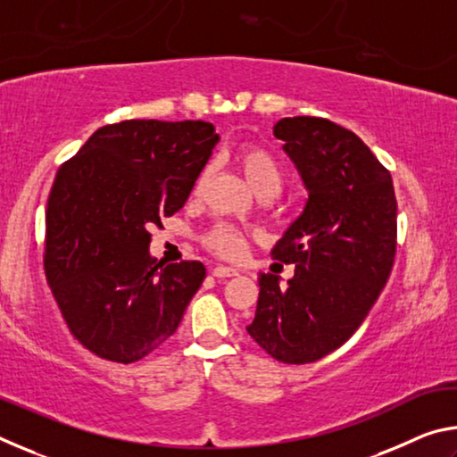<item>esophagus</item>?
Listing matches in <instances>:
<instances>
[{"mask_svg":"<svg viewBox=\"0 0 457 457\" xmlns=\"http://www.w3.org/2000/svg\"><path fill=\"white\" fill-rule=\"evenodd\" d=\"M212 274L215 278H231V276H237V270L236 268H228V266H215Z\"/></svg>","mask_w":457,"mask_h":457,"instance_id":"esophagus-1","label":"esophagus"}]
</instances>
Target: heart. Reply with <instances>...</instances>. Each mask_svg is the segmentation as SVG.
Returning <instances> with one entry per match:
<instances>
[{
	"label": "heart",
	"mask_w": 457,
	"mask_h": 457,
	"mask_svg": "<svg viewBox=\"0 0 457 457\" xmlns=\"http://www.w3.org/2000/svg\"><path fill=\"white\" fill-rule=\"evenodd\" d=\"M236 165L250 187L260 193H272L276 195L282 187L284 173L278 159L268 149H262L256 145H242L236 153ZM207 173L204 171L195 181V193L204 187ZM207 250H212L215 256L223 260H239L244 258L247 250V231L239 229L229 223H218V226L207 231L204 237Z\"/></svg>",
	"instance_id": "b5f03b06"
}]
</instances>
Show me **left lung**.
<instances>
[{
  "instance_id": "8db88e82",
  "label": "left lung",
  "mask_w": 457,
  "mask_h": 457,
  "mask_svg": "<svg viewBox=\"0 0 457 457\" xmlns=\"http://www.w3.org/2000/svg\"><path fill=\"white\" fill-rule=\"evenodd\" d=\"M276 138L296 165L308 199L274 245L296 264L292 280L260 274L247 332L270 357L314 362L353 337L377 303L395 262L397 199L391 173L353 133L319 117L282 119Z\"/></svg>"
}]
</instances>
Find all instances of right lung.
Here are the masks:
<instances>
[{"instance_id":"1","label":"right lung","mask_w":457,"mask_h":457,"mask_svg":"<svg viewBox=\"0 0 457 457\" xmlns=\"http://www.w3.org/2000/svg\"><path fill=\"white\" fill-rule=\"evenodd\" d=\"M218 141L204 120H122L58 169L46 207V280L74 338L96 357L141 361L179 327L205 266L157 264L149 229L185 205Z\"/></svg>"}]
</instances>
